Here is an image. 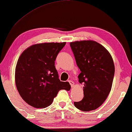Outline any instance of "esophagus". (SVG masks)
<instances>
[{"label": "esophagus", "instance_id": "1", "mask_svg": "<svg viewBox=\"0 0 132 132\" xmlns=\"http://www.w3.org/2000/svg\"><path fill=\"white\" fill-rule=\"evenodd\" d=\"M69 84H70V86H71V87H74V86H75V82H74L72 81H71V80H69Z\"/></svg>", "mask_w": 132, "mask_h": 132}]
</instances>
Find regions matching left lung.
I'll return each instance as SVG.
<instances>
[{
	"label": "left lung",
	"mask_w": 132,
	"mask_h": 132,
	"mask_svg": "<svg viewBox=\"0 0 132 132\" xmlns=\"http://www.w3.org/2000/svg\"><path fill=\"white\" fill-rule=\"evenodd\" d=\"M70 47L81 73L84 97L74 105L82 111L95 110L105 101L112 86L115 66L110 53L93 40L71 42Z\"/></svg>",
	"instance_id": "left-lung-1"
}]
</instances>
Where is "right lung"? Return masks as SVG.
I'll use <instances>...</instances> for the list:
<instances>
[{"mask_svg":"<svg viewBox=\"0 0 132 132\" xmlns=\"http://www.w3.org/2000/svg\"><path fill=\"white\" fill-rule=\"evenodd\" d=\"M63 42L36 44L24 50L18 59L15 82L19 94L26 103L36 108L52 103L61 90L68 91L69 82L61 81L55 66Z\"/></svg>","mask_w":132,"mask_h":132,"instance_id":"obj_1","label":"right lung"}]
</instances>
